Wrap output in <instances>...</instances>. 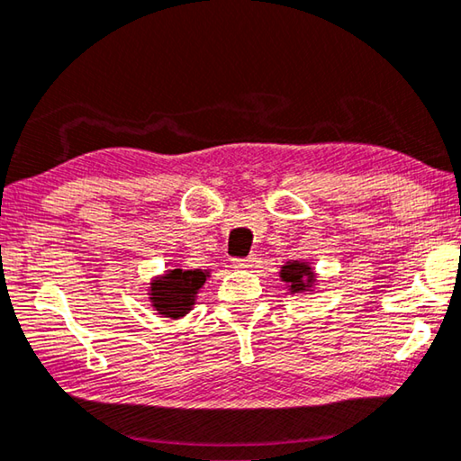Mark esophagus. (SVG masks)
Returning <instances> with one entry per match:
<instances>
[{
  "label": "esophagus",
  "instance_id": "34e87169",
  "mask_svg": "<svg viewBox=\"0 0 461 461\" xmlns=\"http://www.w3.org/2000/svg\"><path fill=\"white\" fill-rule=\"evenodd\" d=\"M255 263V258L253 255H249L247 259H232V266H235L237 269H245V267H251Z\"/></svg>",
  "mask_w": 461,
  "mask_h": 461
}]
</instances>
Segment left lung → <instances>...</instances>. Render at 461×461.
<instances>
[{
  "label": "left lung",
  "instance_id": "1",
  "mask_svg": "<svg viewBox=\"0 0 461 461\" xmlns=\"http://www.w3.org/2000/svg\"><path fill=\"white\" fill-rule=\"evenodd\" d=\"M282 282L288 284L290 294H302L312 290L314 285V271L306 261H288L280 269Z\"/></svg>",
  "mask_w": 461,
  "mask_h": 461
}]
</instances>
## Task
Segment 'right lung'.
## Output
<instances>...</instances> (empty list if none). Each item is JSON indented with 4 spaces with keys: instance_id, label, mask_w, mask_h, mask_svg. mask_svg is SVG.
<instances>
[{
    "instance_id": "right-lung-1",
    "label": "right lung",
    "mask_w": 461,
    "mask_h": 461,
    "mask_svg": "<svg viewBox=\"0 0 461 461\" xmlns=\"http://www.w3.org/2000/svg\"><path fill=\"white\" fill-rule=\"evenodd\" d=\"M206 269H169L167 274L150 282L149 298L159 314L167 319H179L192 311L195 296L206 284Z\"/></svg>"
}]
</instances>
